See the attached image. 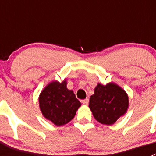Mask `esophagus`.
Returning <instances> with one entry per match:
<instances>
[{
    "instance_id": "obj_1",
    "label": "esophagus",
    "mask_w": 156,
    "mask_h": 156,
    "mask_svg": "<svg viewBox=\"0 0 156 156\" xmlns=\"http://www.w3.org/2000/svg\"><path fill=\"white\" fill-rule=\"evenodd\" d=\"M82 103L83 105H87L88 103H89V99L86 98L84 99V100H82Z\"/></svg>"
}]
</instances>
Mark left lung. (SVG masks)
Returning <instances> with one entry per match:
<instances>
[{"mask_svg": "<svg viewBox=\"0 0 156 156\" xmlns=\"http://www.w3.org/2000/svg\"><path fill=\"white\" fill-rule=\"evenodd\" d=\"M129 98L122 87L115 83L102 85L98 83L90 98L89 108L94 119L101 124H114L126 112Z\"/></svg>", "mask_w": 156, "mask_h": 156, "instance_id": "obj_1", "label": "left lung"}]
</instances>
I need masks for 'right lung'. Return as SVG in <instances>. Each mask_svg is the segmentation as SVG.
<instances>
[{
    "instance_id": "add662e5",
    "label": "right lung",
    "mask_w": 156,
    "mask_h": 156,
    "mask_svg": "<svg viewBox=\"0 0 156 156\" xmlns=\"http://www.w3.org/2000/svg\"><path fill=\"white\" fill-rule=\"evenodd\" d=\"M67 80L50 82L41 92L39 107L42 115L58 126H63L73 119L81 106L75 94L67 88Z\"/></svg>"
}]
</instances>
